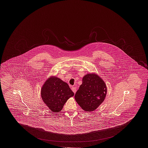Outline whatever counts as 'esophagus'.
Listing matches in <instances>:
<instances>
[{
    "label": "esophagus",
    "mask_w": 148,
    "mask_h": 148,
    "mask_svg": "<svg viewBox=\"0 0 148 148\" xmlns=\"http://www.w3.org/2000/svg\"><path fill=\"white\" fill-rule=\"evenodd\" d=\"M71 90H73V92H74V93H75L76 92H77V89H76L75 86H72L71 87Z\"/></svg>",
    "instance_id": "1"
}]
</instances>
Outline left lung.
<instances>
[{
	"instance_id": "left-lung-1",
	"label": "left lung",
	"mask_w": 148,
	"mask_h": 148,
	"mask_svg": "<svg viewBox=\"0 0 148 148\" xmlns=\"http://www.w3.org/2000/svg\"><path fill=\"white\" fill-rule=\"evenodd\" d=\"M83 83L75 95L80 106L86 112H92L106 98L107 89L106 83L96 74H88L82 79Z\"/></svg>"
}]
</instances>
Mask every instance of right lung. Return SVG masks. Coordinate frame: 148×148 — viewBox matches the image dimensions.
Instances as JSON below:
<instances>
[{
	"label": "right lung",
	"instance_id": "obj_1",
	"mask_svg": "<svg viewBox=\"0 0 148 148\" xmlns=\"http://www.w3.org/2000/svg\"><path fill=\"white\" fill-rule=\"evenodd\" d=\"M74 95L68 84L56 77H49L41 89L44 103L56 113L60 112L68 99Z\"/></svg>",
	"mask_w": 148,
	"mask_h": 148
}]
</instances>
